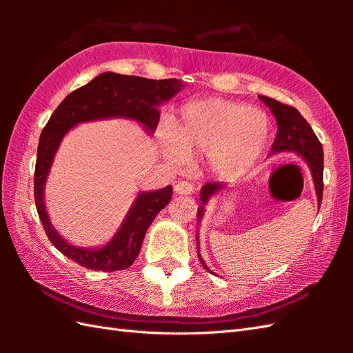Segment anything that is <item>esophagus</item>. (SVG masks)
Returning a JSON list of instances; mask_svg holds the SVG:
<instances>
[{"label":"esophagus","instance_id":"34e87169","mask_svg":"<svg viewBox=\"0 0 353 353\" xmlns=\"http://www.w3.org/2000/svg\"><path fill=\"white\" fill-rule=\"evenodd\" d=\"M174 192L181 194V196H190L194 192V185L190 182H177L174 185Z\"/></svg>","mask_w":353,"mask_h":353}]
</instances>
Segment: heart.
Returning a JSON list of instances; mask_svg holds the SVG:
<instances>
[{
    "mask_svg": "<svg viewBox=\"0 0 353 353\" xmlns=\"http://www.w3.org/2000/svg\"><path fill=\"white\" fill-rule=\"evenodd\" d=\"M270 121L262 110L220 99L192 101L182 108L174 130L162 137L172 162L206 154L216 176L234 179L258 159L268 142Z\"/></svg>",
    "mask_w": 353,
    "mask_h": 353,
    "instance_id": "heart-1",
    "label": "heart"
}]
</instances>
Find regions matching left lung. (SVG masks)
Masks as SVG:
<instances>
[{
    "mask_svg": "<svg viewBox=\"0 0 353 353\" xmlns=\"http://www.w3.org/2000/svg\"><path fill=\"white\" fill-rule=\"evenodd\" d=\"M259 100L268 106L272 110V114L276 118L277 124V133L276 139L270 150L268 156L277 154V153H294L299 157H302L305 163L308 165L311 171L314 190H316L317 196V205L320 208L321 203V196H323V147H321L319 138L316 133L311 129V125L306 123V119L301 115V112L297 109L287 106V104H282L273 99H268L265 95H259ZM226 190V185L220 182H209L201 186L200 190V201L201 205L197 209V253L199 259L203 267L208 270L209 273H214L211 268L206 265L205 259L201 258L200 254V244H199V226L203 219L206 205L209 200L215 197L216 194Z\"/></svg>",
    "mask_w": 353,
    "mask_h": 353,
    "instance_id": "obj_1",
    "label": "left lung"
}]
</instances>
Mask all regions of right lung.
<instances>
[{
  "instance_id": "add662e5",
  "label": "right lung",
  "mask_w": 353,
  "mask_h": 353,
  "mask_svg": "<svg viewBox=\"0 0 353 353\" xmlns=\"http://www.w3.org/2000/svg\"><path fill=\"white\" fill-rule=\"evenodd\" d=\"M183 88V81L177 79L150 80L109 71L66 95L52 112L37 145L34 201L45 234L65 256L81 267L101 272H115L130 267L139 254L148 226L172 197L171 185L161 190L139 191L121 226L106 244L83 247L70 243L52 226L45 206V183L65 134L79 124L114 118L129 119L152 134L159 123L161 104L170 101Z\"/></svg>"
}]
</instances>
